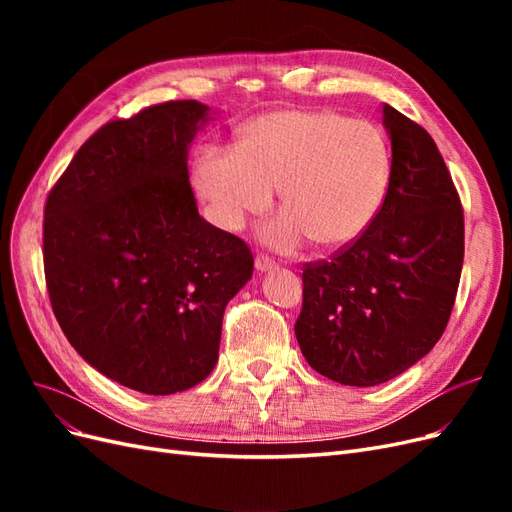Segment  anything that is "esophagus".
<instances>
[{
    "instance_id": "esophagus-1",
    "label": "esophagus",
    "mask_w": 512,
    "mask_h": 512,
    "mask_svg": "<svg viewBox=\"0 0 512 512\" xmlns=\"http://www.w3.org/2000/svg\"><path fill=\"white\" fill-rule=\"evenodd\" d=\"M277 265L269 258V256H256V271L260 273H267V271H273Z\"/></svg>"
}]
</instances>
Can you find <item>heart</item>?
Listing matches in <instances>:
<instances>
[{
	"label": "heart",
	"mask_w": 512,
	"mask_h": 512,
	"mask_svg": "<svg viewBox=\"0 0 512 512\" xmlns=\"http://www.w3.org/2000/svg\"><path fill=\"white\" fill-rule=\"evenodd\" d=\"M393 181V151L376 123L335 111L265 113L239 130L237 151H203L194 185L213 220L239 230L267 211L277 190L282 218L265 239L292 250H342L374 224Z\"/></svg>",
	"instance_id": "obj_1"
}]
</instances>
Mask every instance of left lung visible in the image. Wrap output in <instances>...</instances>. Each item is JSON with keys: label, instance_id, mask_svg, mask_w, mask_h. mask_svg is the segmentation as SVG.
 Returning <instances> with one entry per match:
<instances>
[{"label": "left lung", "instance_id": "8db88e82", "mask_svg": "<svg viewBox=\"0 0 512 512\" xmlns=\"http://www.w3.org/2000/svg\"><path fill=\"white\" fill-rule=\"evenodd\" d=\"M393 181L363 235L303 269L294 335L309 367L346 386L404 374L436 346L463 265V211L451 173L418 123L382 106Z\"/></svg>", "mask_w": 512, "mask_h": 512}]
</instances>
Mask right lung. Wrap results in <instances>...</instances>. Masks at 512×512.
Returning a JSON list of instances; mask_svg holds the SVG:
<instances>
[{"label": "right lung", "mask_w": 512, "mask_h": 512, "mask_svg": "<svg viewBox=\"0 0 512 512\" xmlns=\"http://www.w3.org/2000/svg\"><path fill=\"white\" fill-rule=\"evenodd\" d=\"M209 106L175 100L102 126L44 207L55 318L100 374L145 395L203 382L254 256L198 215L188 149Z\"/></svg>", "instance_id": "right-lung-1"}]
</instances>
